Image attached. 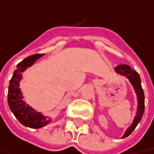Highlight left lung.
<instances>
[{"label": "left lung", "mask_w": 154, "mask_h": 154, "mask_svg": "<svg viewBox=\"0 0 154 154\" xmlns=\"http://www.w3.org/2000/svg\"><path fill=\"white\" fill-rule=\"evenodd\" d=\"M115 71L117 74L126 77L130 82L132 84L134 92L136 93L137 96V102H138V107L137 111H136V116H134V119L133 121V122L130 126L128 128V129L126 130L123 136V138L128 137L131 133L135 129V128L137 127L139 122L141 121L142 116H143L144 110H145V96H144V91L142 87H141V81H140V75L138 74L136 70H133L130 66L127 65V64H120L115 68Z\"/></svg>", "instance_id": "1"}]
</instances>
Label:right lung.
Listing matches in <instances>:
<instances>
[{"label": "right lung", "instance_id": "add662e5", "mask_svg": "<svg viewBox=\"0 0 154 154\" xmlns=\"http://www.w3.org/2000/svg\"><path fill=\"white\" fill-rule=\"evenodd\" d=\"M44 54H34L26 57L20 63L17 64L11 78L8 92V103L11 111L20 123L31 128H40L51 122L47 117L43 116L40 112L33 109L23 100L22 92L20 87V82L22 79V72L31 67L39 57Z\"/></svg>", "mask_w": 154, "mask_h": 154}]
</instances>
